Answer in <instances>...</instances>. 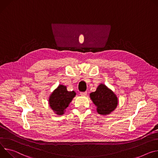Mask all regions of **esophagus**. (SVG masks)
<instances>
[{"label":"esophagus","instance_id":"obj_1","mask_svg":"<svg viewBox=\"0 0 158 158\" xmlns=\"http://www.w3.org/2000/svg\"><path fill=\"white\" fill-rule=\"evenodd\" d=\"M80 94L81 96H86L87 95V92H80Z\"/></svg>","mask_w":158,"mask_h":158}]
</instances>
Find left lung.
<instances>
[{"mask_svg": "<svg viewBox=\"0 0 158 158\" xmlns=\"http://www.w3.org/2000/svg\"><path fill=\"white\" fill-rule=\"evenodd\" d=\"M90 95L94 103L97 107L99 114H109L117 106L116 95L105 85H100L97 90L92 92Z\"/></svg>", "mask_w": 158, "mask_h": 158, "instance_id": "obj_1", "label": "left lung"}]
</instances>
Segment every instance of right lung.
<instances>
[{"mask_svg": "<svg viewBox=\"0 0 158 158\" xmlns=\"http://www.w3.org/2000/svg\"><path fill=\"white\" fill-rule=\"evenodd\" d=\"M75 95L74 91L68 92L65 86L60 85L51 95L49 99V106L56 114L63 115Z\"/></svg>", "mask_w": 158, "mask_h": 158, "instance_id": "add662e5", "label": "right lung"}]
</instances>
